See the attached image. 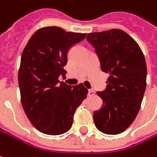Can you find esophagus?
Instances as JSON below:
<instances>
[{
  "mask_svg": "<svg viewBox=\"0 0 157 157\" xmlns=\"http://www.w3.org/2000/svg\"><path fill=\"white\" fill-rule=\"evenodd\" d=\"M94 95H95V91L93 89H89L88 90V96H92Z\"/></svg>",
  "mask_w": 157,
  "mask_h": 157,
  "instance_id": "34e87169",
  "label": "esophagus"
}]
</instances>
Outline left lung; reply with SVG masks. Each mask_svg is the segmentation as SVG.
<instances>
[{
  "label": "left lung",
  "instance_id": "1",
  "mask_svg": "<svg viewBox=\"0 0 157 157\" xmlns=\"http://www.w3.org/2000/svg\"><path fill=\"white\" fill-rule=\"evenodd\" d=\"M102 71L109 73L106 89L97 92L103 106L94 112L95 127L116 135L128 129L139 113L147 86V64L140 45L121 29L89 33Z\"/></svg>",
  "mask_w": 157,
  "mask_h": 157
}]
</instances>
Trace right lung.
Instances as JSON below:
<instances>
[{
    "mask_svg": "<svg viewBox=\"0 0 157 157\" xmlns=\"http://www.w3.org/2000/svg\"><path fill=\"white\" fill-rule=\"evenodd\" d=\"M86 34L45 27L34 33L23 50L18 70L21 104L32 125L47 135H61L71 128L76 109L87 95L83 84L59 81L66 74L68 51Z\"/></svg>",
    "mask_w": 157,
    "mask_h": 157,
    "instance_id": "add662e5",
    "label": "right lung"
}]
</instances>
